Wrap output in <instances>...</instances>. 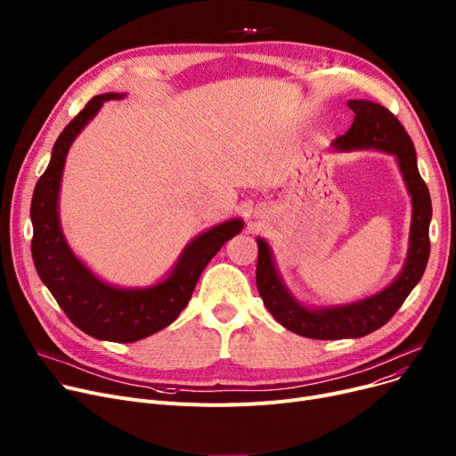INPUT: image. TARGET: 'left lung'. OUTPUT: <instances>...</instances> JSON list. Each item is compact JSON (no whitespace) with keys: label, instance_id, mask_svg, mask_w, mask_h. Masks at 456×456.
<instances>
[{"label":"left lung","instance_id":"left-lung-1","mask_svg":"<svg viewBox=\"0 0 456 456\" xmlns=\"http://www.w3.org/2000/svg\"><path fill=\"white\" fill-rule=\"evenodd\" d=\"M347 105L354 112L353 126L330 146L337 153L377 150L395 157L412 201L409 251L399 275L380 292L344 305L308 306L296 299L284 284L270 244L258 236L256 289L262 301L282 327L314 340L361 338L380 329L397 313V308L423 277L430 253L428 225L433 218V205H430L428 188L419 175L416 150L409 133L388 109L379 103L349 100Z\"/></svg>","mask_w":456,"mask_h":456}]
</instances>
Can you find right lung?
<instances>
[{"label": "right lung", "instance_id": "1", "mask_svg": "<svg viewBox=\"0 0 456 456\" xmlns=\"http://www.w3.org/2000/svg\"><path fill=\"white\" fill-rule=\"evenodd\" d=\"M124 98V92L95 95L59 134L52 150V160L33 191L31 253L38 277L71 323L92 338L129 344L148 338L177 320L205 266L227 240L244 229V220H225L191 238L170 273L143 289H126L105 282L71 251L59 216L66 155L105 102Z\"/></svg>", "mask_w": 456, "mask_h": 456}]
</instances>
